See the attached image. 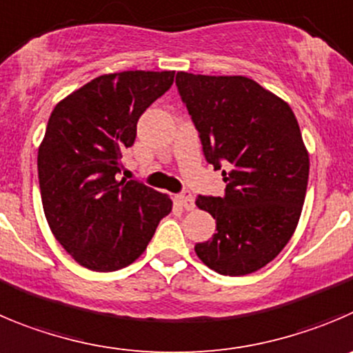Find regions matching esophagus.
I'll return each mask as SVG.
<instances>
[{
	"label": "esophagus",
	"mask_w": 353,
	"mask_h": 353,
	"mask_svg": "<svg viewBox=\"0 0 353 353\" xmlns=\"http://www.w3.org/2000/svg\"><path fill=\"white\" fill-rule=\"evenodd\" d=\"M177 200H179V203L186 210H192L193 207H195V200H193V195L190 192L179 193V195H177Z\"/></svg>",
	"instance_id": "34e87169"
}]
</instances>
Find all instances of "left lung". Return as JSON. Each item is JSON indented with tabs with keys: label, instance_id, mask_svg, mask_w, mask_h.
<instances>
[{
	"label": "left lung",
	"instance_id": "1",
	"mask_svg": "<svg viewBox=\"0 0 353 353\" xmlns=\"http://www.w3.org/2000/svg\"><path fill=\"white\" fill-rule=\"evenodd\" d=\"M176 85L205 160L227 169L225 195L196 199L217 230L196 243V256L221 275L258 272L288 245L301 216L310 160L298 120L251 78L181 71Z\"/></svg>",
	"mask_w": 353,
	"mask_h": 353
}]
</instances>
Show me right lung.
Returning a JSON list of instances; mask_svg holds the SVG:
<instances>
[{"label": "right lung", "instance_id": "right-lung-1", "mask_svg": "<svg viewBox=\"0 0 353 353\" xmlns=\"http://www.w3.org/2000/svg\"><path fill=\"white\" fill-rule=\"evenodd\" d=\"M174 83V71H123L88 81L54 108L38 150L48 226L94 272L136 261L172 200L139 181H118L137 120Z\"/></svg>", "mask_w": 353, "mask_h": 353}]
</instances>
